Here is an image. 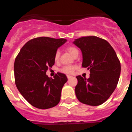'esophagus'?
<instances>
[{
	"instance_id": "1",
	"label": "esophagus",
	"mask_w": 132,
	"mask_h": 132,
	"mask_svg": "<svg viewBox=\"0 0 132 132\" xmlns=\"http://www.w3.org/2000/svg\"><path fill=\"white\" fill-rule=\"evenodd\" d=\"M71 78H72L71 76H69V75H67V79H68L69 80L70 79H71Z\"/></svg>"
}]
</instances>
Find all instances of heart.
<instances>
[{
	"label": "heart",
	"instance_id": "heart-1",
	"mask_svg": "<svg viewBox=\"0 0 132 132\" xmlns=\"http://www.w3.org/2000/svg\"><path fill=\"white\" fill-rule=\"evenodd\" d=\"M67 50L70 53V54L72 56H75L77 54H79V50L76 48L74 46H72V45H69L67 47ZM59 57H60V52L59 50H57L55 52L54 54V60L55 61H57L59 59ZM75 69L76 67L75 66H73V65H67V66H64L61 69L60 71L62 73H65V74H73L74 73V71H75Z\"/></svg>",
	"mask_w": 132,
	"mask_h": 132
}]
</instances>
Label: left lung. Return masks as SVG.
Segmentation results:
<instances>
[{"label": "left lung", "instance_id": "obj_1", "mask_svg": "<svg viewBox=\"0 0 132 132\" xmlns=\"http://www.w3.org/2000/svg\"><path fill=\"white\" fill-rule=\"evenodd\" d=\"M73 43L82 52V67L90 71L88 79L77 76V98L85 104L101 105L117 87L121 71L120 60L111 45L96 36L82 37Z\"/></svg>", "mask_w": 132, "mask_h": 132}]
</instances>
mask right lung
<instances>
[{
  "mask_svg": "<svg viewBox=\"0 0 132 132\" xmlns=\"http://www.w3.org/2000/svg\"><path fill=\"white\" fill-rule=\"evenodd\" d=\"M66 41L49 37L34 38L21 48L15 59L16 87L23 97L36 108L48 109L57 105L60 101L67 77L57 73L52 79L46 75V72L54 65L55 52Z\"/></svg>",
  "mask_w": 132,
  "mask_h": 132,
  "instance_id": "1",
  "label": "right lung"
}]
</instances>
